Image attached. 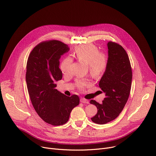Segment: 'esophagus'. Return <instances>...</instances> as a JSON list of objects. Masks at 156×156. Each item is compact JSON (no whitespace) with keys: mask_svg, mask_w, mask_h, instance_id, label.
I'll use <instances>...</instances> for the list:
<instances>
[{"mask_svg":"<svg viewBox=\"0 0 156 156\" xmlns=\"http://www.w3.org/2000/svg\"><path fill=\"white\" fill-rule=\"evenodd\" d=\"M80 102H82V103L89 104V101L87 100V99H84V98H81L80 100Z\"/></svg>","mask_w":156,"mask_h":156,"instance_id":"1","label":"esophagus"}]
</instances>
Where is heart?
Returning <instances> with one entry per match:
<instances>
[{
  "label": "heart",
  "instance_id": "obj_1",
  "mask_svg": "<svg viewBox=\"0 0 156 156\" xmlns=\"http://www.w3.org/2000/svg\"><path fill=\"white\" fill-rule=\"evenodd\" d=\"M74 55L80 62H85L88 66L90 74L94 77H98L105 71L107 66V58L105 54L99 52L98 48L93 44L81 45L77 46ZM73 59L70 57H65L60 65L64 74H69L71 72V65ZM89 82L86 80L77 79L76 86L80 89H83L89 85Z\"/></svg>",
  "mask_w": 156,
  "mask_h": 156
}]
</instances>
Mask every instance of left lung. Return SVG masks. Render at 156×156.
I'll list each match as a JSON object with an SVG mask.
<instances>
[{"label": "left lung", "instance_id": "left-lung-1", "mask_svg": "<svg viewBox=\"0 0 156 156\" xmlns=\"http://www.w3.org/2000/svg\"><path fill=\"white\" fill-rule=\"evenodd\" d=\"M107 66L99 81V87L105 98L101 104L91 100L90 103L98 108L91 118L95 124H105L119 116L128 100L133 74L128 55L119 44L109 42Z\"/></svg>", "mask_w": 156, "mask_h": 156}]
</instances>
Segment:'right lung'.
<instances>
[{"mask_svg":"<svg viewBox=\"0 0 156 156\" xmlns=\"http://www.w3.org/2000/svg\"><path fill=\"white\" fill-rule=\"evenodd\" d=\"M69 49L58 41L42 42L34 48L27 62L26 80L32 105L43 121L52 126L66 124L79 104L78 95L68 97L55 89V82L62 78L59 59Z\"/></svg>","mask_w":156,"mask_h":156,"instance_id":"add662e5","label":"right lung"}]
</instances>
